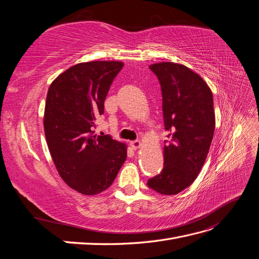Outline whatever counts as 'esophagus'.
I'll return each instance as SVG.
<instances>
[{
	"label": "esophagus",
	"mask_w": 259,
	"mask_h": 259,
	"mask_svg": "<svg viewBox=\"0 0 259 259\" xmlns=\"http://www.w3.org/2000/svg\"><path fill=\"white\" fill-rule=\"evenodd\" d=\"M130 145H131L133 150H137V149L140 148V146H142V144H140L139 140H133V142L130 143Z\"/></svg>",
	"instance_id": "34e87169"
}]
</instances>
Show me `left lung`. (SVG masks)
<instances>
[{"label": "left lung", "mask_w": 259, "mask_h": 259, "mask_svg": "<svg viewBox=\"0 0 259 259\" xmlns=\"http://www.w3.org/2000/svg\"><path fill=\"white\" fill-rule=\"evenodd\" d=\"M162 91L164 164L148 187L164 195L189 187L204 164L215 131L214 101L207 84L186 66L160 62L150 67Z\"/></svg>", "instance_id": "8db88e82"}]
</instances>
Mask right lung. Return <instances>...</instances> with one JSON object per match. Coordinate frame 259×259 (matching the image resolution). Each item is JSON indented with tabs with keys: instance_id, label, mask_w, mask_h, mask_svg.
<instances>
[{
	"instance_id": "right-lung-1",
	"label": "right lung",
	"mask_w": 259,
	"mask_h": 259,
	"mask_svg": "<svg viewBox=\"0 0 259 259\" xmlns=\"http://www.w3.org/2000/svg\"><path fill=\"white\" fill-rule=\"evenodd\" d=\"M123 66L120 61L72 66L51 84L46 96L44 131L53 161L65 183L82 194L106 190L126 160V146L93 131Z\"/></svg>"
}]
</instances>
